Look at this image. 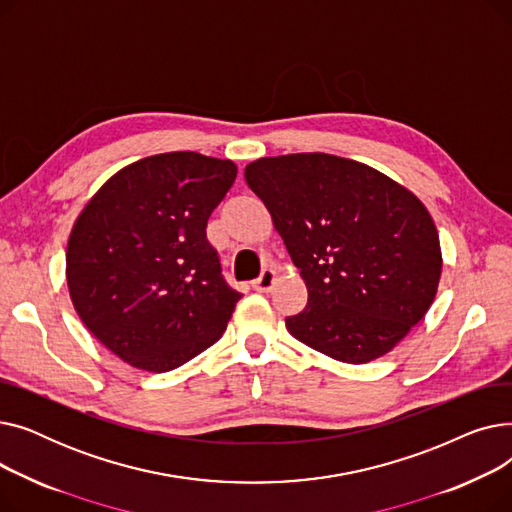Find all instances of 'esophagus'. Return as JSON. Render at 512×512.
<instances>
[{
    "label": "esophagus",
    "instance_id": "34e87169",
    "mask_svg": "<svg viewBox=\"0 0 512 512\" xmlns=\"http://www.w3.org/2000/svg\"><path fill=\"white\" fill-rule=\"evenodd\" d=\"M278 282V274L274 270H265L251 286L257 290V292H270Z\"/></svg>",
    "mask_w": 512,
    "mask_h": 512
}]
</instances>
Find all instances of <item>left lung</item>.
<instances>
[{"label": "left lung", "mask_w": 512, "mask_h": 512, "mask_svg": "<svg viewBox=\"0 0 512 512\" xmlns=\"http://www.w3.org/2000/svg\"><path fill=\"white\" fill-rule=\"evenodd\" d=\"M245 180L309 292L307 307L286 317L294 338L361 365L390 353L425 317L442 249L432 215L407 186L330 153L261 157Z\"/></svg>", "instance_id": "left-lung-1"}]
</instances>
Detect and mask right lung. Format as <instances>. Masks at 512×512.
Returning <instances> with one entry per match:
<instances>
[{
  "label": "right lung",
  "mask_w": 512,
  "mask_h": 512,
  "mask_svg": "<svg viewBox=\"0 0 512 512\" xmlns=\"http://www.w3.org/2000/svg\"><path fill=\"white\" fill-rule=\"evenodd\" d=\"M234 178L230 159L159 153L118 170L80 209L66 249L70 301L130 367L164 373L222 338L240 292L205 228Z\"/></svg>",
  "instance_id": "right-lung-1"
}]
</instances>
